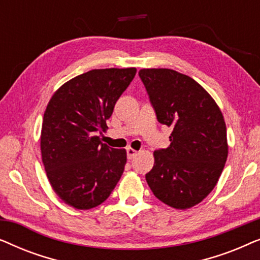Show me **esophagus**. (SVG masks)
<instances>
[{"label":"esophagus","mask_w":260,"mask_h":260,"mask_svg":"<svg viewBox=\"0 0 260 260\" xmlns=\"http://www.w3.org/2000/svg\"><path fill=\"white\" fill-rule=\"evenodd\" d=\"M126 155H127V158L133 159L135 156L137 155V151L135 150V149H133V148H127L126 149Z\"/></svg>","instance_id":"obj_1"}]
</instances>
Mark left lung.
Returning <instances> with one entry per match:
<instances>
[{"label":"left lung","mask_w":260,"mask_h":260,"mask_svg":"<svg viewBox=\"0 0 260 260\" xmlns=\"http://www.w3.org/2000/svg\"><path fill=\"white\" fill-rule=\"evenodd\" d=\"M138 74L157 120L173 127L170 145L154 151V167L145 179L166 205L193 207L213 190L225 167L229 145L222 113L186 74L169 69H143Z\"/></svg>","instance_id":"1"}]
</instances>
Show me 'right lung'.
I'll use <instances>...</instances> for the list:
<instances>
[{"instance_id": "obj_1", "label": "right lung", "mask_w": 260, "mask_h": 260, "mask_svg": "<svg viewBox=\"0 0 260 260\" xmlns=\"http://www.w3.org/2000/svg\"><path fill=\"white\" fill-rule=\"evenodd\" d=\"M135 74V67L88 71L58 88L46 108L42 163L53 190L74 208L103 204L122 176L125 149L110 148L97 135Z\"/></svg>"}]
</instances>
